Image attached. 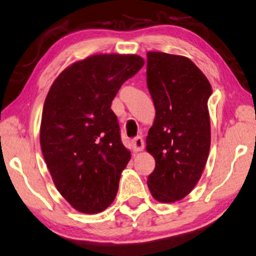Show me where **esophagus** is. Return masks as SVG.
Returning a JSON list of instances; mask_svg holds the SVG:
<instances>
[{
  "mask_svg": "<svg viewBox=\"0 0 256 256\" xmlns=\"http://www.w3.org/2000/svg\"><path fill=\"white\" fill-rule=\"evenodd\" d=\"M132 148L134 152H140L144 150V140L142 136H136L132 140Z\"/></svg>",
  "mask_w": 256,
  "mask_h": 256,
  "instance_id": "obj_1",
  "label": "esophagus"
}]
</instances>
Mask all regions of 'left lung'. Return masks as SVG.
<instances>
[{
	"mask_svg": "<svg viewBox=\"0 0 256 256\" xmlns=\"http://www.w3.org/2000/svg\"><path fill=\"white\" fill-rule=\"evenodd\" d=\"M146 76L156 108L146 138L156 168L147 184L156 200L172 203L195 188L206 164L212 89L200 68L182 56L148 52Z\"/></svg>",
	"mask_w": 256,
	"mask_h": 256,
	"instance_id": "8db88e82",
	"label": "left lung"
}]
</instances>
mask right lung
Listing matches in <instances>:
<instances>
[{
  "instance_id": "right-lung-1",
  "label": "right lung",
  "mask_w": 256,
  "mask_h": 256,
  "mask_svg": "<svg viewBox=\"0 0 256 256\" xmlns=\"http://www.w3.org/2000/svg\"><path fill=\"white\" fill-rule=\"evenodd\" d=\"M144 66L136 54H96L67 67L46 96L40 146L53 182L84 214L112 203L131 156L120 140L111 102Z\"/></svg>"
}]
</instances>
